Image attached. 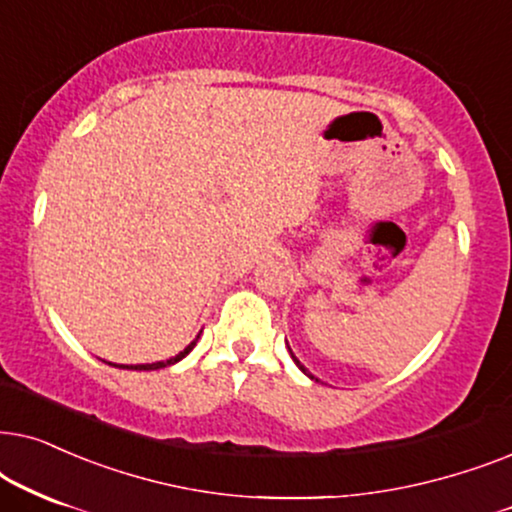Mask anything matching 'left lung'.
Wrapping results in <instances>:
<instances>
[{"mask_svg": "<svg viewBox=\"0 0 512 512\" xmlns=\"http://www.w3.org/2000/svg\"><path fill=\"white\" fill-rule=\"evenodd\" d=\"M292 360H295V363H297V367H299V370H302V372H304V374H309V372H306V367H304V365H302V363H299V360H297V358H295V356H292ZM309 377H311V374H309ZM311 379H313V377H311Z\"/></svg>", "mask_w": 512, "mask_h": 512, "instance_id": "1", "label": "left lung"}]
</instances>
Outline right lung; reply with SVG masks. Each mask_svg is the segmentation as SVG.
<instances>
[{
    "label": "right lung",
    "mask_w": 512,
    "mask_h": 512,
    "mask_svg": "<svg viewBox=\"0 0 512 512\" xmlns=\"http://www.w3.org/2000/svg\"><path fill=\"white\" fill-rule=\"evenodd\" d=\"M196 342H199V337H196L194 342L189 344L185 351H180V353H177L175 358H170V360H161V363H149V365H119V367H121V370H161V367H166V365H173V363H177V360H182V358H185L187 353L194 349ZM114 367H117V365H114Z\"/></svg>",
    "instance_id": "obj_1"
}]
</instances>
